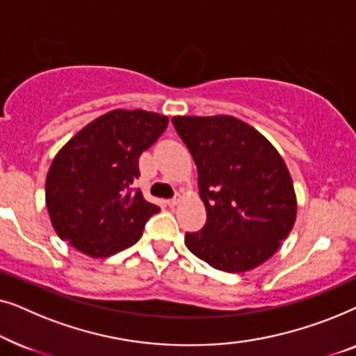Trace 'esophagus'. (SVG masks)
Instances as JSON below:
<instances>
[{"mask_svg":"<svg viewBox=\"0 0 356 356\" xmlns=\"http://www.w3.org/2000/svg\"><path fill=\"white\" fill-rule=\"evenodd\" d=\"M179 201H181V194H175V197H172V199H168L167 201V204L170 207H175V206H178L179 204Z\"/></svg>","mask_w":356,"mask_h":356,"instance_id":"obj_1","label":"esophagus"}]
</instances>
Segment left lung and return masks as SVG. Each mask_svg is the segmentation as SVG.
<instances>
[{
    "mask_svg": "<svg viewBox=\"0 0 356 356\" xmlns=\"http://www.w3.org/2000/svg\"><path fill=\"white\" fill-rule=\"evenodd\" d=\"M172 123L196 162L207 212L206 225L184 236L188 250L218 270L261 266L296 218L284 159L259 131L235 116H175Z\"/></svg>",
    "mask_w": 356,
    "mask_h": 356,
    "instance_id": "1",
    "label": "left lung"
}]
</instances>
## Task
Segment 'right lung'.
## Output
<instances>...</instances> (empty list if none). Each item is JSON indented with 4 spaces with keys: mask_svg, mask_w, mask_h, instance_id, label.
<instances>
[{
    "mask_svg": "<svg viewBox=\"0 0 356 356\" xmlns=\"http://www.w3.org/2000/svg\"><path fill=\"white\" fill-rule=\"evenodd\" d=\"M168 126L165 115L113 110L84 126L53 159L45 181L51 225L90 257L133 246L160 209L134 189L139 157Z\"/></svg>",
    "mask_w": 356,
    "mask_h": 356,
    "instance_id": "1",
    "label": "right lung"
}]
</instances>
